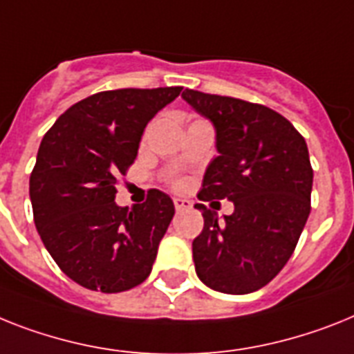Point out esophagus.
Returning a JSON list of instances; mask_svg holds the SVG:
<instances>
[{
  "instance_id": "esophagus-1",
  "label": "esophagus",
  "mask_w": 354,
  "mask_h": 354,
  "mask_svg": "<svg viewBox=\"0 0 354 354\" xmlns=\"http://www.w3.org/2000/svg\"><path fill=\"white\" fill-rule=\"evenodd\" d=\"M174 204H175V209L177 212H184V209H189L192 208V201H188V198H174Z\"/></svg>"
}]
</instances>
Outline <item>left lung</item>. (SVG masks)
Listing matches in <instances>:
<instances>
[{
	"instance_id": "obj_1",
	"label": "left lung",
	"mask_w": 354,
	"mask_h": 354,
	"mask_svg": "<svg viewBox=\"0 0 354 354\" xmlns=\"http://www.w3.org/2000/svg\"><path fill=\"white\" fill-rule=\"evenodd\" d=\"M183 99L215 127L218 156L204 174L198 201L227 198L218 221L204 204L203 233L192 244L197 277L230 295L264 288L293 255L311 212L313 168L308 145L279 112L186 88Z\"/></svg>"
}]
</instances>
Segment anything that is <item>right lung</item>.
Segmentation results:
<instances>
[{"mask_svg":"<svg viewBox=\"0 0 354 354\" xmlns=\"http://www.w3.org/2000/svg\"><path fill=\"white\" fill-rule=\"evenodd\" d=\"M183 86L93 93L45 133L30 174L41 241L66 277L92 291L119 293L150 275L174 201L150 189L133 208L115 204V184L133 165L142 131Z\"/></svg>","mask_w":354,"mask_h":354,"instance_id":"1","label":"right lung"}]
</instances>
